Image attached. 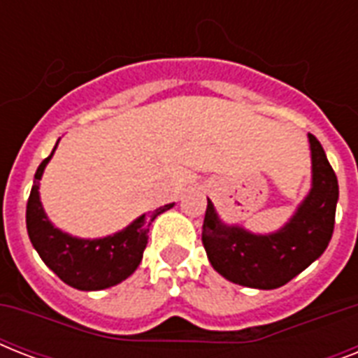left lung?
Returning <instances> with one entry per match:
<instances>
[{"instance_id":"obj_1","label":"left lung","mask_w":358,"mask_h":358,"mask_svg":"<svg viewBox=\"0 0 358 358\" xmlns=\"http://www.w3.org/2000/svg\"><path fill=\"white\" fill-rule=\"evenodd\" d=\"M312 187L282 229L252 234L238 224H224L208 201L202 243L213 269L230 282L275 289L289 282L327 249L334 230L338 180L322 143L308 134Z\"/></svg>"}]
</instances>
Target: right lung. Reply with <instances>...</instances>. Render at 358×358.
<instances>
[{"instance_id":"add662e5","label":"right lung","mask_w":358,"mask_h":358,"mask_svg":"<svg viewBox=\"0 0 358 358\" xmlns=\"http://www.w3.org/2000/svg\"><path fill=\"white\" fill-rule=\"evenodd\" d=\"M55 148L57 145L53 146L52 154L36 169L35 182L27 201L25 224L31 243L42 262L72 288L83 292L111 288L126 280L137 269L143 260V250L148 243L150 223L159 213L171 210L174 202L157 208L150 212V215H141L113 236L98 239L74 238L50 223L38 195L42 173L52 159Z\"/></svg>"}]
</instances>
